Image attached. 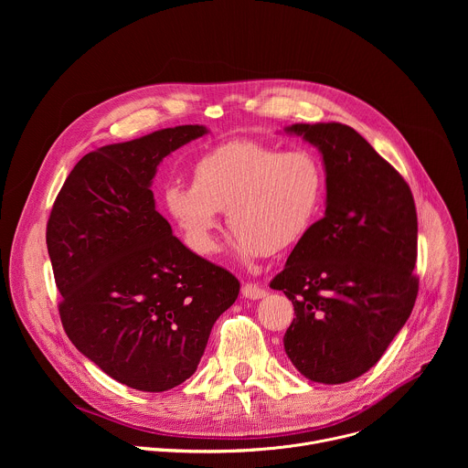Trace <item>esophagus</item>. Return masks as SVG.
<instances>
[{
    "label": "esophagus",
    "instance_id": "34e87169",
    "mask_svg": "<svg viewBox=\"0 0 468 468\" xmlns=\"http://www.w3.org/2000/svg\"><path fill=\"white\" fill-rule=\"evenodd\" d=\"M242 296L248 300H259L266 296V291L262 287H259L257 283H244L242 285Z\"/></svg>",
    "mask_w": 468,
    "mask_h": 468
}]
</instances>
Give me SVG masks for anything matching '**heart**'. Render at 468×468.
I'll use <instances>...</instances> for the list:
<instances>
[{"instance_id": "1", "label": "heart", "mask_w": 468, "mask_h": 468, "mask_svg": "<svg viewBox=\"0 0 468 468\" xmlns=\"http://www.w3.org/2000/svg\"><path fill=\"white\" fill-rule=\"evenodd\" d=\"M324 188V168L313 152L231 141L194 161L192 185H166L163 204L197 255L217 251L220 211L235 229L240 255H278L309 233Z\"/></svg>"}]
</instances>
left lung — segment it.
Segmentation results:
<instances>
[{
  "mask_svg": "<svg viewBox=\"0 0 468 468\" xmlns=\"http://www.w3.org/2000/svg\"><path fill=\"white\" fill-rule=\"evenodd\" d=\"M325 166L324 218L271 282L294 305L283 345L311 381L346 383L372 368L417 294V207L410 185L345 123H294Z\"/></svg>",
  "mask_w": 468,
  "mask_h": 468,
  "instance_id": "8db88e82",
  "label": "left lung"
}]
</instances>
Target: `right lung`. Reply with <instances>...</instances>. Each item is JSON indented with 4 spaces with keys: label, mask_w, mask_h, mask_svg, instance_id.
I'll return each mask as SVG.
<instances>
[{
    "label": "right lung",
    "mask_w": 468,
    "mask_h": 468,
    "mask_svg": "<svg viewBox=\"0 0 468 468\" xmlns=\"http://www.w3.org/2000/svg\"><path fill=\"white\" fill-rule=\"evenodd\" d=\"M206 133L177 125L87 154L46 226L66 335L137 390L163 392L188 379L240 291L229 271L172 235L150 188L163 157Z\"/></svg>",
    "instance_id": "obj_1"
}]
</instances>
